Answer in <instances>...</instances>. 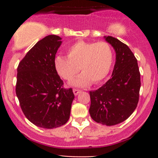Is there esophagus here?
<instances>
[{
    "mask_svg": "<svg viewBox=\"0 0 158 158\" xmlns=\"http://www.w3.org/2000/svg\"><path fill=\"white\" fill-rule=\"evenodd\" d=\"M81 92L80 90H79V89H73V93H74L75 95H79V93Z\"/></svg>",
    "mask_w": 158,
    "mask_h": 158,
    "instance_id": "1",
    "label": "esophagus"
}]
</instances>
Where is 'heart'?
Segmentation results:
<instances>
[{"label":"heart","instance_id":"b5f03b06","mask_svg":"<svg viewBox=\"0 0 158 158\" xmlns=\"http://www.w3.org/2000/svg\"><path fill=\"white\" fill-rule=\"evenodd\" d=\"M114 61V52L106 42L78 41L67 49V56L57 55L54 66L57 74L70 80L80 70L82 72L69 84L76 87H86L92 82L98 84L109 76Z\"/></svg>","mask_w":158,"mask_h":158}]
</instances>
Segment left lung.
<instances>
[{
  "instance_id": "8db88e82",
  "label": "left lung",
  "mask_w": 158,
  "mask_h": 158,
  "mask_svg": "<svg viewBox=\"0 0 158 158\" xmlns=\"http://www.w3.org/2000/svg\"><path fill=\"white\" fill-rule=\"evenodd\" d=\"M104 39L115 51L111 78L95 91H90L89 114L95 122L107 126L122 123L137 107L141 88L138 61L129 47L112 36Z\"/></svg>"
}]
</instances>
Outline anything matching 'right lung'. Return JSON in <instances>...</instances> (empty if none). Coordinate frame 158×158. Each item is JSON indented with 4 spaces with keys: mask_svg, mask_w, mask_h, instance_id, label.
I'll use <instances>...</instances> for the list:
<instances>
[{
    "mask_svg": "<svg viewBox=\"0 0 158 158\" xmlns=\"http://www.w3.org/2000/svg\"><path fill=\"white\" fill-rule=\"evenodd\" d=\"M62 38L49 35L38 41L17 67L16 94L23 114L40 128L52 129L69 120L73 89L63 82L54 66V59Z\"/></svg>",
    "mask_w": 158,
    "mask_h": 158,
    "instance_id": "1",
    "label": "right lung"
}]
</instances>
